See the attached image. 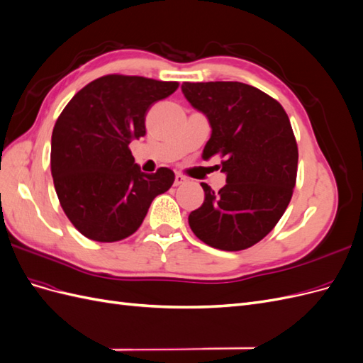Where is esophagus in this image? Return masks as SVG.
<instances>
[{
	"label": "esophagus",
	"instance_id": "obj_1",
	"mask_svg": "<svg viewBox=\"0 0 363 363\" xmlns=\"http://www.w3.org/2000/svg\"><path fill=\"white\" fill-rule=\"evenodd\" d=\"M186 182H188V179H186L184 175H182V174H177V175H175V180H174V184H175V186L184 184Z\"/></svg>",
	"mask_w": 363,
	"mask_h": 363
}]
</instances>
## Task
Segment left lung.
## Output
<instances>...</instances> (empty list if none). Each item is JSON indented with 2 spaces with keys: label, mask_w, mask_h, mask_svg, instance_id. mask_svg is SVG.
I'll list each match as a JSON object with an SVG mask.
<instances>
[{
  "label": "left lung",
  "mask_w": 363,
  "mask_h": 363,
  "mask_svg": "<svg viewBox=\"0 0 363 363\" xmlns=\"http://www.w3.org/2000/svg\"><path fill=\"white\" fill-rule=\"evenodd\" d=\"M192 107L212 127L203 159L219 156L227 184L206 183L204 203L189 215L192 232L224 251L250 248L276 227L292 199L298 147L279 101L239 82L182 84Z\"/></svg>",
  "instance_id": "left-lung-1"
}]
</instances>
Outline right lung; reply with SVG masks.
Returning a JSON list of instances; mask_svg holds the SVG:
<instances>
[{
	"label": "right lung",
	"mask_w": 363,
	"mask_h": 363,
	"mask_svg": "<svg viewBox=\"0 0 363 363\" xmlns=\"http://www.w3.org/2000/svg\"><path fill=\"white\" fill-rule=\"evenodd\" d=\"M177 82L104 75L63 108L51 136V174L63 212L96 242H116L140 227L151 201L167 192L169 168L142 172L128 148L145 136L148 108L177 91Z\"/></svg>",
	"instance_id": "obj_1"
}]
</instances>
